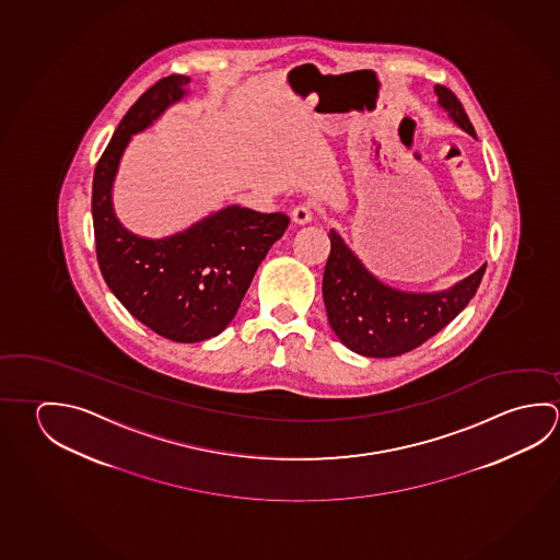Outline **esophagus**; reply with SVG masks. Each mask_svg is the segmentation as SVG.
<instances>
[{"label": "esophagus", "instance_id": "obj_1", "mask_svg": "<svg viewBox=\"0 0 560 560\" xmlns=\"http://www.w3.org/2000/svg\"><path fill=\"white\" fill-rule=\"evenodd\" d=\"M291 218H293L294 224H299V226H303V224H308V222H313L314 218V208L306 202V205H299V207L293 208V212H291Z\"/></svg>", "mask_w": 560, "mask_h": 560}]
</instances>
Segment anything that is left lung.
<instances>
[{
  "label": "left lung",
  "instance_id": "1",
  "mask_svg": "<svg viewBox=\"0 0 560 560\" xmlns=\"http://www.w3.org/2000/svg\"><path fill=\"white\" fill-rule=\"evenodd\" d=\"M434 94L448 118L476 138L460 100L436 84ZM330 256L324 267L323 296L328 323L340 342L368 358H393L411 352L441 332L470 303L486 266L436 293H409L382 283L368 271L342 236L330 230Z\"/></svg>",
  "mask_w": 560,
  "mask_h": 560
}]
</instances>
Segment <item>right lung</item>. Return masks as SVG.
Here are the masks:
<instances>
[{
    "label": "right lung",
    "mask_w": 560,
    "mask_h": 560,
    "mask_svg": "<svg viewBox=\"0 0 560 560\" xmlns=\"http://www.w3.org/2000/svg\"><path fill=\"white\" fill-rule=\"evenodd\" d=\"M188 77L171 74L141 94L102 153L92 187L100 271L109 291L153 332L173 342H202L234 320L257 267L283 236L289 217L237 205L173 236H138L116 217L112 188L131 136L148 129L188 94Z\"/></svg>",
    "instance_id": "obj_1"
}]
</instances>
